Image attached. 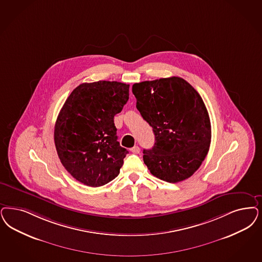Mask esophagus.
<instances>
[{
    "label": "esophagus",
    "mask_w": 262,
    "mask_h": 262,
    "mask_svg": "<svg viewBox=\"0 0 262 262\" xmlns=\"http://www.w3.org/2000/svg\"><path fill=\"white\" fill-rule=\"evenodd\" d=\"M130 152L134 154H139L140 153V148L138 146H135L130 149Z\"/></svg>",
    "instance_id": "1"
}]
</instances>
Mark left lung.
Listing matches in <instances>:
<instances>
[{
	"label": "left lung",
	"mask_w": 262,
	"mask_h": 262,
	"mask_svg": "<svg viewBox=\"0 0 262 262\" xmlns=\"http://www.w3.org/2000/svg\"><path fill=\"white\" fill-rule=\"evenodd\" d=\"M136 108L153 127L155 144L143 150L148 169L161 180L178 183L196 171L207 156L211 123L196 90L172 76L133 85Z\"/></svg>",
	"instance_id": "obj_1"
}]
</instances>
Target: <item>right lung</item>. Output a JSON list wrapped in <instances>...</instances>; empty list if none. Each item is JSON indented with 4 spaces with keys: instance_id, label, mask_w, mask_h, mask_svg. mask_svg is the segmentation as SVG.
Masks as SVG:
<instances>
[{
    "instance_id": "obj_1",
    "label": "right lung",
    "mask_w": 262,
    "mask_h": 262,
    "mask_svg": "<svg viewBox=\"0 0 262 262\" xmlns=\"http://www.w3.org/2000/svg\"><path fill=\"white\" fill-rule=\"evenodd\" d=\"M129 85L117 81L83 83L63 103L54 128L56 150L74 179L100 187L115 179L127 150L117 141L114 116L128 100Z\"/></svg>"
}]
</instances>
